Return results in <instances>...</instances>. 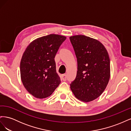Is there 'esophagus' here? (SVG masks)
<instances>
[{"label":"esophagus","instance_id":"34e87169","mask_svg":"<svg viewBox=\"0 0 131 131\" xmlns=\"http://www.w3.org/2000/svg\"><path fill=\"white\" fill-rule=\"evenodd\" d=\"M66 78H67L66 74H63L62 75V79L63 81H66Z\"/></svg>","mask_w":131,"mask_h":131}]
</instances>
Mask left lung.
<instances>
[{
	"mask_svg": "<svg viewBox=\"0 0 131 131\" xmlns=\"http://www.w3.org/2000/svg\"><path fill=\"white\" fill-rule=\"evenodd\" d=\"M77 58L78 71L70 84L74 96L89 102L100 97L110 77V59L104 45L98 40L83 35L69 38Z\"/></svg>",
	"mask_w": 131,
	"mask_h": 131,
	"instance_id": "1",
	"label": "left lung"
}]
</instances>
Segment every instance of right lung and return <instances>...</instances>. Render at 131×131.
<instances>
[{"instance_id":"1","label":"right lung","mask_w":131,"mask_h":131,"mask_svg":"<svg viewBox=\"0 0 131 131\" xmlns=\"http://www.w3.org/2000/svg\"><path fill=\"white\" fill-rule=\"evenodd\" d=\"M66 39L57 34L39 38L30 42L23 53L20 63L21 80L34 97H49L61 83L54 58Z\"/></svg>"}]
</instances>
